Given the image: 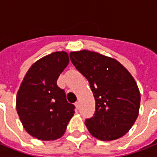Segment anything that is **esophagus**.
<instances>
[{"label":"esophagus","mask_w":157,"mask_h":157,"mask_svg":"<svg viewBox=\"0 0 157 157\" xmlns=\"http://www.w3.org/2000/svg\"><path fill=\"white\" fill-rule=\"evenodd\" d=\"M75 105H76V107L78 109V108H79V101H76V102H75Z\"/></svg>","instance_id":"obj_1"}]
</instances>
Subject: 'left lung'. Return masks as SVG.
Here are the masks:
<instances>
[{
  "label": "left lung",
  "mask_w": 157,
  "mask_h": 157,
  "mask_svg": "<svg viewBox=\"0 0 157 157\" xmlns=\"http://www.w3.org/2000/svg\"><path fill=\"white\" fill-rule=\"evenodd\" d=\"M75 68L89 82L96 110L85 120L89 133L102 141L121 138L132 128L140 107V92L130 73L116 59L98 52H70Z\"/></svg>",
  "instance_id": "1"
}]
</instances>
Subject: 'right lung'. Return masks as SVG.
<instances>
[{"label":"right lung","mask_w":157,"mask_h":157,"mask_svg":"<svg viewBox=\"0 0 157 157\" xmlns=\"http://www.w3.org/2000/svg\"><path fill=\"white\" fill-rule=\"evenodd\" d=\"M65 52H52L29 68L16 97V110L25 130L43 141L64 135L75 106L57 86L59 75L69 65Z\"/></svg>","instance_id":"right-lung-1"}]
</instances>
